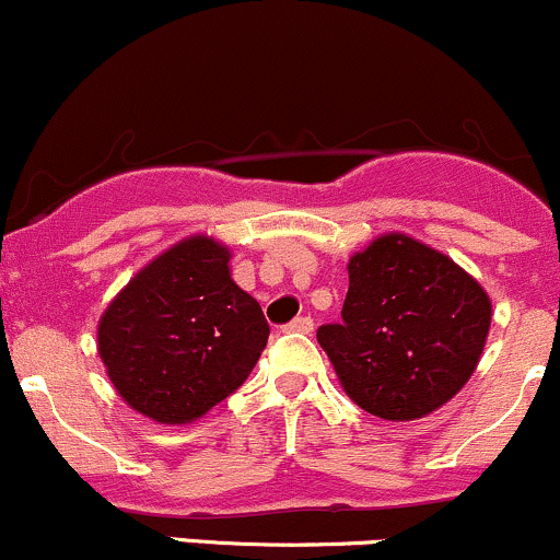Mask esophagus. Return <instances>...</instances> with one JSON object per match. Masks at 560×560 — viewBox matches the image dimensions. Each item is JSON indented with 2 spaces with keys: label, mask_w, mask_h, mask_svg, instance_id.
I'll use <instances>...</instances> for the list:
<instances>
[{
  "label": "esophagus",
  "mask_w": 560,
  "mask_h": 560,
  "mask_svg": "<svg viewBox=\"0 0 560 560\" xmlns=\"http://www.w3.org/2000/svg\"><path fill=\"white\" fill-rule=\"evenodd\" d=\"M287 331H294V335H311L313 331V318L311 316H298L284 327Z\"/></svg>",
  "instance_id": "1"
}]
</instances>
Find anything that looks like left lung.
Masks as SVG:
<instances>
[{"mask_svg":"<svg viewBox=\"0 0 560 560\" xmlns=\"http://www.w3.org/2000/svg\"><path fill=\"white\" fill-rule=\"evenodd\" d=\"M489 327L491 300L468 270L393 231L350 255L342 322L316 337L350 401L409 422L463 390Z\"/></svg>","mask_w":560,"mask_h":560,"instance_id":"8db88e82","label":"left lung"}]
</instances>
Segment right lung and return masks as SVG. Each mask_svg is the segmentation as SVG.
<instances>
[{"instance_id": "1", "label": "right lung", "mask_w": 560, "mask_h": 560, "mask_svg": "<svg viewBox=\"0 0 560 560\" xmlns=\"http://www.w3.org/2000/svg\"><path fill=\"white\" fill-rule=\"evenodd\" d=\"M231 249L180 238L121 287L97 322V353L125 404L188 425L231 396L268 342L260 303L231 279Z\"/></svg>"}]
</instances>
